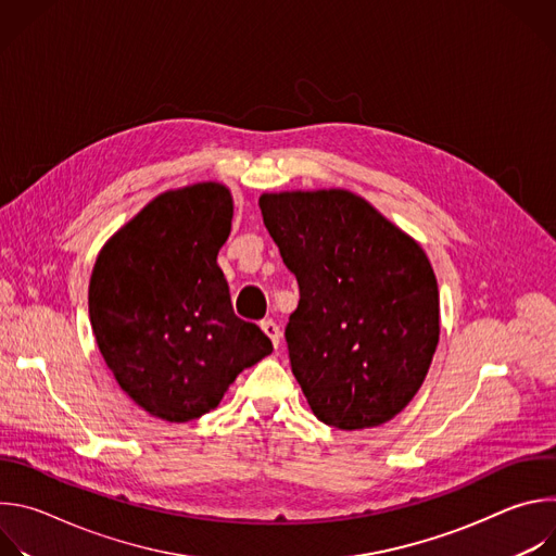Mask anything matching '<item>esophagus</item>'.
<instances>
[{
  "label": "esophagus",
  "mask_w": 556,
  "mask_h": 556,
  "mask_svg": "<svg viewBox=\"0 0 556 556\" xmlns=\"http://www.w3.org/2000/svg\"><path fill=\"white\" fill-rule=\"evenodd\" d=\"M260 326H262L264 334L270 339L273 348L277 350V348H279V341H281V330H279V326H277L273 319H266V321H262Z\"/></svg>",
  "instance_id": "obj_1"
}]
</instances>
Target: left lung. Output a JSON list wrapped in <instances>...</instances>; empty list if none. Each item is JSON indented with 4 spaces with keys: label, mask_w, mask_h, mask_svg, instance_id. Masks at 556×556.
<instances>
[{
    "label": "left lung",
    "mask_w": 556,
    "mask_h": 556,
    "mask_svg": "<svg viewBox=\"0 0 556 556\" xmlns=\"http://www.w3.org/2000/svg\"><path fill=\"white\" fill-rule=\"evenodd\" d=\"M260 208L299 283L286 345L314 416L343 431L391 420L420 389L440 339L425 251L350 191L264 193Z\"/></svg>",
    "instance_id": "8db88e82"
}]
</instances>
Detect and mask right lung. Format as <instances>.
Segmentation results:
<instances>
[{
  "label": "right lung",
  "mask_w": 556,
  "mask_h": 556,
  "mask_svg": "<svg viewBox=\"0 0 556 556\" xmlns=\"http://www.w3.org/2000/svg\"><path fill=\"white\" fill-rule=\"evenodd\" d=\"M230 219L222 185L167 191L94 264L88 303L99 350L121 389L161 420L215 409L237 374L273 352L255 324L235 316L217 266Z\"/></svg>",
  "instance_id": "obj_1"
}]
</instances>
